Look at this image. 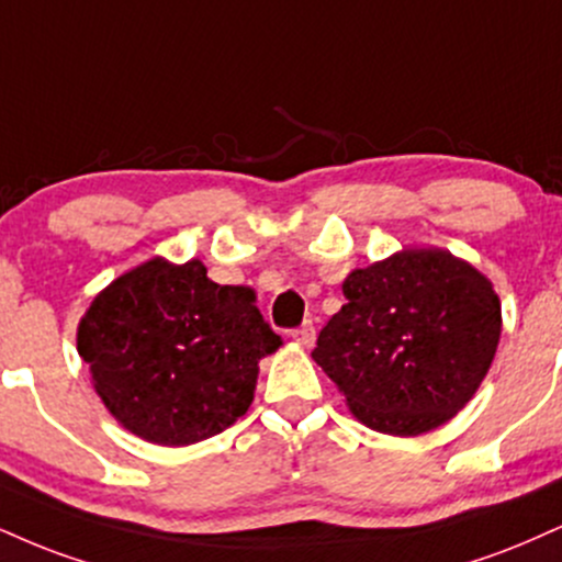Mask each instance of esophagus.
I'll use <instances>...</instances> for the list:
<instances>
[{
    "mask_svg": "<svg viewBox=\"0 0 562 562\" xmlns=\"http://www.w3.org/2000/svg\"><path fill=\"white\" fill-rule=\"evenodd\" d=\"M293 340L299 342L301 348H314V340H316V329H314V324L311 322H303L299 329H295L293 333Z\"/></svg>",
    "mask_w": 562,
    "mask_h": 562,
    "instance_id": "34e87169",
    "label": "esophagus"
}]
</instances>
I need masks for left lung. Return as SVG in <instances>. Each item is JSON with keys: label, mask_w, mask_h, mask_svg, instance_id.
<instances>
[{"label": "left lung", "mask_w": 562, "mask_h": 562, "mask_svg": "<svg viewBox=\"0 0 562 562\" xmlns=\"http://www.w3.org/2000/svg\"><path fill=\"white\" fill-rule=\"evenodd\" d=\"M314 361L361 424L416 437L474 397L495 358L503 314L492 282L442 248H403L353 269Z\"/></svg>", "instance_id": "obj_1"}]
</instances>
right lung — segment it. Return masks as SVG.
Here are the masks:
<instances>
[{"mask_svg": "<svg viewBox=\"0 0 562 562\" xmlns=\"http://www.w3.org/2000/svg\"><path fill=\"white\" fill-rule=\"evenodd\" d=\"M280 346L254 290L216 285L199 259H148L101 290L78 324V353L106 411L167 448L238 422L259 361Z\"/></svg>", "mask_w": 562, "mask_h": 562, "instance_id": "obj_1", "label": "right lung"}]
</instances>
